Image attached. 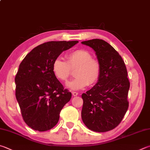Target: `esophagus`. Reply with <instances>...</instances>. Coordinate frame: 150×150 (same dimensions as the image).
Instances as JSON below:
<instances>
[{
  "instance_id": "1",
  "label": "esophagus",
  "mask_w": 150,
  "mask_h": 150,
  "mask_svg": "<svg viewBox=\"0 0 150 150\" xmlns=\"http://www.w3.org/2000/svg\"><path fill=\"white\" fill-rule=\"evenodd\" d=\"M72 94H73V96H77V95L79 94V93H78V92H72Z\"/></svg>"
}]
</instances>
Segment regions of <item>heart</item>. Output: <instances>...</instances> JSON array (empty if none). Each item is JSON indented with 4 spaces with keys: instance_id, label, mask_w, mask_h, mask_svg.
Instances as JSON below:
<instances>
[{
    "instance_id": "b5f03b06",
    "label": "heart",
    "mask_w": 150,
    "mask_h": 150,
    "mask_svg": "<svg viewBox=\"0 0 150 150\" xmlns=\"http://www.w3.org/2000/svg\"><path fill=\"white\" fill-rule=\"evenodd\" d=\"M67 62L57 58L53 62L52 71L59 80L67 82L71 69L77 67L75 72L76 77L67 83L71 90L83 89L88 84H94L101 75V64L97 59L92 58V54L84 49L70 52L66 55Z\"/></svg>"
}]
</instances>
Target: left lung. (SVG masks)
Here are the masks:
<instances>
[{
	"label": "left lung",
	"instance_id": "left-lung-1",
	"mask_svg": "<svg viewBox=\"0 0 150 150\" xmlns=\"http://www.w3.org/2000/svg\"><path fill=\"white\" fill-rule=\"evenodd\" d=\"M82 44L96 52L101 75L95 86L82 94L81 117L90 130L107 132L118 126L129 108L127 67L122 57L105 40L92 39Z\"/></svg>",
	"mask_w": 150,
	"mask_h": 150
}]
</instances>
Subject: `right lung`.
I'll list each match as a JSON object with an SVG mask.
<instances>
[{"instance_id":"add662e5","label":"right lung","mask_w":150,"mask_h":150,"mask_svg":"<svg viewBox=\"0 0 150 150\" xmlns=\"http://www.w3.org/2000/svg\"><path fill=\"white\" fill-rule=\"evenodd\" d=\"M77 42H45L33 49L21 62L15 77L16 97L24 121L33 130L52 129L71 98V93L54 75L52 64L62 52Z\"/></svg>"}]
</instances>
